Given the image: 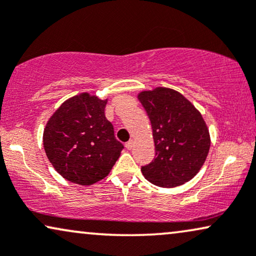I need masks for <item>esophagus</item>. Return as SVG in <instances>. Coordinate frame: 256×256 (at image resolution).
Masks as SVG:
<instances>
[{
    "label": "esophagus",
    "mask_w": 256,
    "mask_h": 256,
    "mask_svg": "<svg viewBox=\"0 0 256 256\" xmlns=\"http://www.w3.org/2000/svg\"><path fill=\"white\" fill-rule=\"evenodd\" d=\"M124 146H126V148H127V149H129V150H130V149L132 148V146H134V141H132V140H130V141H128V142H127V144H126Z\"/></svg>",
    "instance_id": "obj_1"
}]
</instances>
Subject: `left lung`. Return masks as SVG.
Returning a JSON list of instances; mask_svg holds the SVG:
<instances>
[{"mask_svg": "<svg viewBox=\"0 0 256 256\" xmlns=\"http://www.w3.org/2000/svg\"><path fill=\"white\" fill-rule=\"evenodd\" d=\"M138 100L150 120L155 158L142 166L144 176L158 187L184 184L207 158L210 138L202 115L184 95L169 88L142 92Z\"/></svg>", "mask_w": 256, "mask_h": 256, "instance_id": "left-lung-1", "label": "left lung"}]
</instances>
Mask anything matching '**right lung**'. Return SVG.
Masks as SVG:
<instances>
[{"label":"right lung","instance_id":"right-lung-1","mask_svg":"<svg viewBox=\"0 0 256 256\" xmlns=\"http://www.w3.org/2000/svg\"><path fill=\"white\" fill-rule=\"evenodd\" d=\"M107 100L87 92L63 102L43 132V146L56 172L68 181L90 186L104 178L124 144L106 118Z\"/></svg>","mask_w":256,"mask_h":256}]
</instances>
